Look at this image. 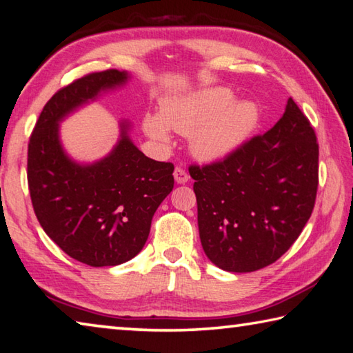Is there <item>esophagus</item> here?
Returning <instances> with one entry per match:
<instances>
[{"label": "esophagus", "instance_id": "esophagus-1", "mask_svg": "<svg viewBox=\"0 0 353 353\" xmlns=\"http://www.w3.org/2000/svg\"><path fill=\"white\" fill-rule=\"evenodd\" d=\"M174 178H175V181H176L178 184H185V183L189 181L188 172H185V170L181 169V168H176V169L174 170Z\"/></svg>", "mask_w": 353, "mask_h": 353}]
</instances>
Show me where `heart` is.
Wrapping results in <instances>:
<instances>
[{
	"instance_id": "1",
	"label": "heart",
	"mask_w": 353,
	"mask_h": 353,
	"mask_svg": "<svg viewBox=\"0 0 353 353\" xmlns=\"http://www.w3.org/2000/svg\"><path fill=\"white\" fill-rule=\"evenodd\" d=\"M259 119L258 108L250 101H234L228 89L212 88L168 99L161 117L144 118V130L155 141H170L169 128L190 137V150L205 163L218 161L241 148Z\"/></svg>"
}]
</instances>
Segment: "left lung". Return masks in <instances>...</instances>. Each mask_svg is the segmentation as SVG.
<instances>
[{"instance_id":"obj_1","label":"left lung","mask_w":353,"mask_h":353,"mask_svg":"<svg viewBox=\"0 0 353 353\" xmlns=\"http://www.w3.org/2000/svg\"><path fill=\"white\" fill-rule=\"evenodd\" d=\"M318 143L294 99L264 135L219 161L189 168L205 255L228 272H255L289 250L318 189Z\"/></svg>"}]
</instances>
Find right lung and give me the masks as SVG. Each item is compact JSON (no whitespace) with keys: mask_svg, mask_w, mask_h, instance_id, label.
<instances>
[{"mask_svg":"<svg viewBox=\"0 0 353 353\" xmlns=\"http://www.w3.org/2000/svg\"><path fill=\"white\" fill-rule=\"evenodd\" d=\"M128 79L117 69L75 79L46 103L29 139L28 183L38 221L61 250L92 268L138 255L158 205L174 189V164L145 157L130 141L129 123H121L114 150L92 164L73 161L59 141L64 117Z\"/></svg>","mask_w":353,"mask_h":353,"instance_id":"right-lung-1","label":"right lung"}]
</instances>
